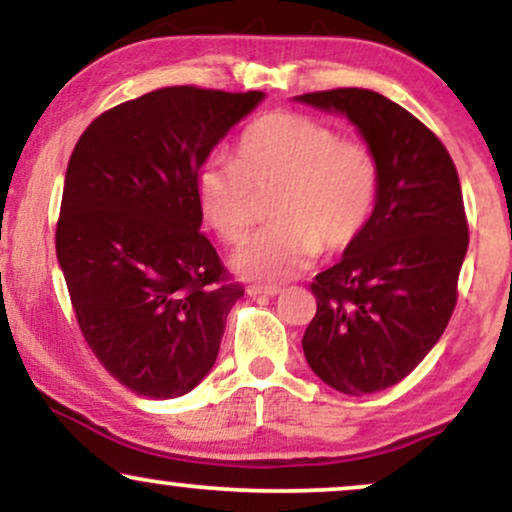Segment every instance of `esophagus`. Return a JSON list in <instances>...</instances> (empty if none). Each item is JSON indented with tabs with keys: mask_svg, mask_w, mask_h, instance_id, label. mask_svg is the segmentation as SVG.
Wrapping results in <instances>:
<instances>
[{
	"mask_svg": "<svg viewBox=\"0 0 512 512\" xmlns=\"http://www.w3.org/2000/svg\"><path fill=\"white\" fill-rule=\"evenodd\" d=\"M250 296H276L281 293V286H262V284H250L248 286Z\"/></svg>",
	"mask_w": 512,
	"mask_h": 512,
	"instance_id": "esophagus-1",
	"label": "esophagus"
}]
</instances>
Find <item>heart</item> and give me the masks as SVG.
I'll return each instance as SVG.
<instances>
[{
    "instance_id": "1",
    "label": "heart",
    "mask_w": 512,
    "mask_h": 512,
    "mask_svg": "<svg viewBox=\"0 0 512 512\" xmlns=\"http://www.w3.org/2000/svg\"><path fill=\"white\" fill-rule=\"evenodd\" d=\"M378 195V166L368 146L339 139L330 125L301 113H272L240 137L236 163L209 161L199 170L204 221L238 245L272 197L274 223L233 257L252 281L303 272L317 252H339L361 236Z\"/></svg>"
}]
</instances>
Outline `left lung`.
<instances>
[{"label":"left lung","instance_id":"8db88e82","mask_svg":"<svg viewBox=\"0 0 512 512\" xmlns=\"http://www.w3.org/2000/svg\"><path fill=\"white\" fill-rule=\"evenodd\" d=\"M296 101L349 117L378 166L366 228L315 276L317 313L303 334L308 366L344 395L397 385L448 327L469 228L455 163L402 105L368 88H332Z\"/></svg>","mask_w":512,"mask_h":512}]
</instances>
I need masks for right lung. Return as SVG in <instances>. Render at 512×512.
<instances>
[{"instance_id":"obj_1","label":"right lung","mask_w":512,"mask_h":512,"mask_svg":"<svg viewBox=\"0 0 512 512\" xmlns=\"http://www.w3.org/2000/svg\"><path fill=\"white\" fill-rule=\"evenodd\" d=\"M262 91L168 86L98 115L64 178L57 260L86 344L139 397L190 392L243 296L199 231V168Z\"/></svg>"}]
</instances>
